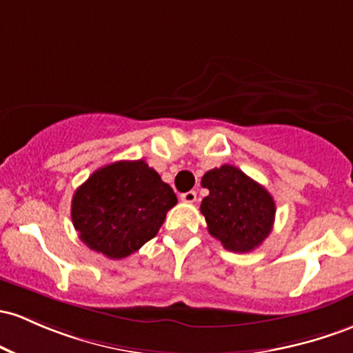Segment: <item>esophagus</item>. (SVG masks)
I'll return each mask as SVG.
<instances>
[{
  "instance_id": "obj_1",
  "label": "esophagus",
  "mask_w": 353,
  "mask_h": 353,
  "mask_svg": "<svg viewBox=\"0 0 353 353\" xmlns=\"http://www.w3.org/2000/svg\"><path fill=\"white\" fill-rule=\"evenodd\" d=\"M196 197H197L196 191H188V192H184V194H181V201H184V203L191 204V203H194Z\"/></svg>"
}]
</instances>
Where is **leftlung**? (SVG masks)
Segmentation results:
<instances>
[{
	"label": "left lung",
	"mask_w": 353,
	"mask_h": 353,
	"mask_svg": "<svg viewBox=\"0 0 353 353\" xmlns=\"http://www.w3.org/2000/svg\"><path fill=\"white\" fill-rule=\"evenodd\" d=\"M209 189L201 203L209 234L234 253H248L268 238L274 223L273 197L241 169L224 164L201 181Z\"/></svg>",
	"instance_id": "8db88e82"
}]
</instances>
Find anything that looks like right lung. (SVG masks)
<instances>
[{
    "mask_svg": "<svg viewBox=\"0 0 353 353\" xmlns=\"http://www.w3.org/2000/svg\"><path fill=\"white\" fill-rule=\"evenodd\" d=\"M177 197L145 161H119L97 169L75 191L72 221L90 250L125 258L157 234Z\"/></svg>",
    "mask_w": 353,
    "mask_h": 353,
    "instance_id": "obj_1",
    "label": "right lung"
}]
</instances>
